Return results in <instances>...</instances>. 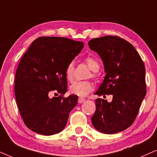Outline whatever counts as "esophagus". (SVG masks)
Returning a JSON list of instances; mask_svg holds the SVG:
<instances>
[{
  "mask_svg": "<svg viewBox=\"0 0 157 157\" xmlns=\"http://www.w3.org/2000/svg\"><path fill=\"white\" fill-rule=\"evenodd\" d=\"M85 101V98H78V103L79 104H82V103H83Z\"/></svg>",
  "mask_w": 157,
  "mask_h": 157,
  "instance_id": "1",
  "label": "esophagus"
}]
</instances>
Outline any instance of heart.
<instances>
[{"label": "heart", "mask_w": 157, "mask_h": 157, "mask_svg": "<svg viewBox=\"0 0 157 157\" xmlns=\"http://www.w3.org/2000/svg\"><path fill=\"white\" fill-rule=\"evenodd\" d=\"M85 62L87 65L93 72H98L100 65L96 59L92 57H88L85 59ZM75 64L74 61H70L67 65L65 69V76L69 81H72L74 77ZM93 89V85L89 81H75L70 86V91L73 94L77 96L84 97L90 93Z\"/></svg>", "instance_id": "b5f03b06"}]
</instances>
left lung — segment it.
Masks as SVG:
<instances>
[{"label":"left lung","mask_w":157,"mask_h":157,"mask_svg":"<svg viewBox=\"0 0 157 157\" xmlns=\"http://www.w3.org/2000/svg\"><path fill=\"white\" fill-rule=\"evenodd\" d=\"M90 49L100 56L106 75L95 94L112 95V101L96 99L93 127L105 134L128 128L136 120L146 93V69L133 45L117 36L101 37L88 42Z\"/></svg>","instance_id":"left-lung-1"}]
</instances>
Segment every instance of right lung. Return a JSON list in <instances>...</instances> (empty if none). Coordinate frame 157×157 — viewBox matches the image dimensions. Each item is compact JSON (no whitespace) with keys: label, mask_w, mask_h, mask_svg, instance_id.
Returning a JSON list of instances; mask_svg holds the SVG:
<instances>
[{"label":"right lung","mask_w":157,"mask_h":157,"mask_svg":"<svg viewBox=\"0 0 157 157\" xmlns=\"http://www.w3.org/2000/svg\"><path fill=\"white\" fill-rule=\"evenodd\" d=\"M84 46L83 42L59 37L35 40L21 58L15 77V96L25 125L43 136L64 130L78 97L67 91V65ZM52 92L60 96L50 97Z\"/></svg>","instance_id":"add662e5"}]
</instances>
